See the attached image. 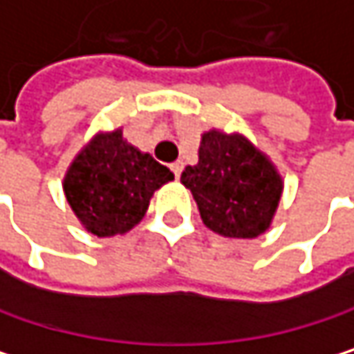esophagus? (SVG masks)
Here are the masks:
<instances>
[{
  "label": "esophagus",
  "mask_w": 354,
  "mask_h": 354,
  "mask_svg": "<svg viewBox=\"0 0 354 354\" xmlns=\"http://www.w3.org/2000/svg\"><path fill=\"white\" fill-rule=\"evenodd\" d=\"M169 169L174 171L176 178H180V174H183V169H185V163H183V161H174V163L169 165Z\"/></svg>",
  "instance_id": "1"
}]
</instances>
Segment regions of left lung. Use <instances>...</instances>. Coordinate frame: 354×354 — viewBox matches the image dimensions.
<instances>
[{
	"label": "left lung",
	"instance_id": "left-lung-1",
	"mask_svg": "<svg viewBox=\"0 0 354 354\" xmlns=\"http://www.w3.org/2000/svg\"><path fill=\"white\" fill-rule=\"evenodd\" d=\"M180 183L193 193L203 224L226 239H257L278 212L284 180L276 163L243 132L209 128L201 134L199 161Z\"/></svg>",
	"mask_w": 354,
	"mask_h": 354
}]
</instances>
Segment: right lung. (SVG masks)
I'll return each instance as SVG.
<instances>
[{"label": "right lung", "instance_id": "add662e5", "mask_svg": "<svg viewBox=\"0 0 354 354\" xmlns=\"http://www.w3.org/2000/svg\"><path fill=\"white\" fill-rule=\"evenodd\" d=\"M174 174L149 153L130 145L122 126L99 130L64 174V195L80 226L99 236L130 232L147 214L151 197Z\"/></svg>", "mask_w": 354, "mask_h": 354}]
</instances>
